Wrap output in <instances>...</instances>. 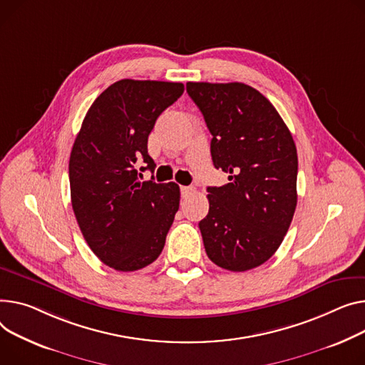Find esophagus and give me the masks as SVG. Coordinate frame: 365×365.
<instances>
[{"mask_svg": "<svg viewBox=\"0 0 365 365\" xmlns=\"http://www.w3.org/2000/svg\"><path fill=\"white\" fill-rule=\"evenodd\" d=\"M193 192H195V187H192V186H182L180 187L182 198H189Z\"/></svg>", "mask_w": 365, "mask_h": 365, "instance_id": "obj_1", "label": "esophagus"}]
</instances>
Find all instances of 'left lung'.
Masks as SVG:
<instances>
[{
	"label": "left lung",
	"instance_id": "8db88e82",
	"mask_svg": "<svg viewBox=\"0 0 365 365\" xmlns=\"http://www.w3.org/2000/svg\"><path fill=\"white\" fill-rule=\"evenodd\" d=\"M186 91L212 135L215 168L229 183L207 187L210 210L200 222L208 258L247 272L272 258L297 208L298 154L273 104L245 83L187 82Z\"/></svg>",
	"mask_w": 365,
	"mask_h": 365
}]
</instances>
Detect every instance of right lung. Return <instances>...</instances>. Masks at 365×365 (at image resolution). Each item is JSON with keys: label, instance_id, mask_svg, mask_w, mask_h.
<instances>
[{"label": "right lung", "instance_id": "1", "mask_svg": "<svg viewBox=\"0 0 365 365\" xmlns=\"http://www.w3.org/2000/svg\"><path fill=\"white\" fill-rule=\"evenodd\" d=\"M183 83L121 79L88 110L68 161L71 207L92 252L117 272L154 262L179 210L175 182H139L154 172L148 136L158 115L178 101Z\"/></svg>", "mask_w": 365, "mask_h": 365}]
</instances>
